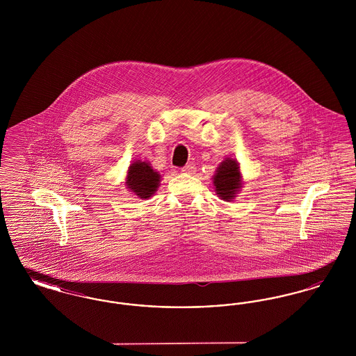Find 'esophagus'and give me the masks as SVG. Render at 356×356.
<instances>
[{"label": "esophagus", "mask_w": 356, "mask_h": 356, "mask_svg": "<svg viewBox=\"0 0 356 356\" xmlns=\"http://www.w3.org/2000/svg\"><path fill=\"white\" fill-rule=\"evenodd\" d=\"M195 170H196V168H195V165H193V164H188V165L181 168V172H184V173H189V175H192Z\"/></svg>", "instance_id": "obj_1"}]
</instances>
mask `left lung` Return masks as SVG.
Listing matches in <instances>:
<instances>
[{"instance_id": "1", "label": "left lung", "mask_w": 356, "mask_h": 356, "mask_svg": "<svg viewBox=\"0 0 356 356\" xmlns=\"http://www.w3.org/2000/svg\"><path fill=\"white\" fill-rule=\"evenodd\" d=\"M213 186L221 200L231 202L236 197L237 192L243 186V180L238 163L235 159L227 157L221 161L213 176Z\"/></svg>"}]
</instances>
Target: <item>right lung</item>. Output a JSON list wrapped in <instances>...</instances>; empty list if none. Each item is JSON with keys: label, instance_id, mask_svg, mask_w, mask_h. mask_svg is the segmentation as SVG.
I'll use <instances>...</instances> for the list:
<instances>
[{"label": "right lung", "instance_id": "add662e5", "mask_svg": "<svg viewBox=\"0 0 356 356\" xmlns=\"http://www.w3.org/2000/svg\"><path fill=\"white\" fill-rule=\"evenodd\" d=\"M160 175L153 170L149 163L137 160L129 165L127 175V188L140 199H148L160 186Z\"/></svg>", "mask_w": 356, "mask_h": 356}]
</instances>
